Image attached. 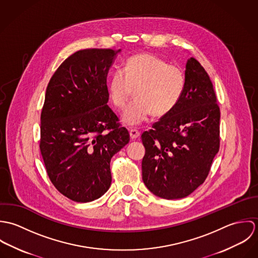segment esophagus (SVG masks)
Listing matches in <instances>:
<instances>
[{"label": "esophagus", "mask_w": 258, "mask_h": 258, "mask_svg": "<svg viewBox=\"0 0 258 258\" xmlns=\"http://www.w3.org/2000/svg\"><path fill=\"white\" fill-rule=\"evenodd\" d=\"M129 133H130L131 139H137L140 136V132L138 130H136V129H131L129 131Z\"/></svg>", "instance_id": "1"}]
</instances>
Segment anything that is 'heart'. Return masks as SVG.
Listing matches in <instances>:
<instances>
[{
	"label": "heart",
	"mask_w": 258,
	"mask_h": 258,
	"mask_svg": "<svg viewBox=\"0 0 258 258\" xmlns=\"http://www.w3.org/2000/svg\"><path fill=\"white\" fill-rule=\"evenodd\" d=\"M184 85L181 67L152 53H140L127 59L124 72L118 70L112 74L108 90L113 104L123 109L135 89L136 98L124 111L122 120L136 126L151 114L155 117L168 114L182 97Z\"/></svg>",
	"instance_id": "heart-1"
}]
</instances>
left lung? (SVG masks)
<instances>
[{
    "instance_id": "1",
    "label": "left lung",
    "mask_w": 258,
    "mask_h": 258,
    "mask_svg": "<svg viewBox=\"0 0 258 258\" xmlns=\"http://www.w3.org/2000/svg\"><path fill=\"white\" fill-rule=\"evenodd\" d=\"M184 76L177 105L141 136L143 182L166 200L187 197L203 184L220 150L221 111L211 78L194 57Z\"/></svg>"
}]
</instances>
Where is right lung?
Wrapping results in <instances>:
<instances>
[{
	"label": "right lung",
	"instance_id": "1",
	"mask_svg": "<svg viewBox=\"0 0 258 258\" xmlns=\"http://www.w3.org/2000/svg\"><path fill=\"white\" fill-rule=\"evenodd\" d=\"M119 51L78 50L59 66L46 87L40 153L52 184L77 203L92 202L107 191L111 158L130 140L107 105L106 78Z\"/></svg>",
	"mask_w": 258,
	"mask_h": 258
}]
</instances>
